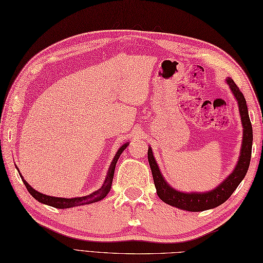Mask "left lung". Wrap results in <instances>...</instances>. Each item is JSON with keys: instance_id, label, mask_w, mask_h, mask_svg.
I'll return each instance as SVG.
<instances>
[{"instance_id": "left-lung-1", "label": "left lung", "mask_w": 263, "mask_h": 263, "mask_svg": "<svg viewBox=\"0 0 263 263\" xmlns=\"http://www.w3.org/2000/svg\"><path fill=\"white\" fill-rule=\"evenodd\" d=\"M227 84L229 85L232 94L234 95L237 105H239L240 118L243 126V137L239 160L236 162V166L233 169V172L221 184L209 192L185 193L178 191V189H175L163 178L159 166H158L155 159L154 152H152L151 146H149L148 160L151 168L152 177H154L158 196L164 203L170 206H174L176 209H180L188 212H203L211 209H215V207L222 205L224 201H227L230 198L231 195L233 194V192L240 185V182L243 180L248 173L250 160H251L253 132L251 121H250L249 118L247 101L244 99L239 87L233 82V79L228 77Z\"/></svg>"}]
</instances>
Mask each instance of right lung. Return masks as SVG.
Segmentation results:
<instances>
[{
    "label": "right lung",
    "instance_id": "right-lung-1",
    "mask_svg": "<svg viewBox=\"0 0 263 263\" xmlns=\"http://www.w3.org/2000/svg\"><path fill=\"white\" fill-rule=\"evenodd\" d=\"M129 145V142L124 143L123 145H121L117 154H115L113 160L109 164V168L107 170V174L105 177V180H104L103 185L95 191L94 193H91L87 196H82V197H71V198H67V197H53V196H49V195H45L42 193L36 192L35 189H33L31 186H30L28 182L23 179L22 175L19 173L21 179L23 181V184L26 185L28 192L31 194V196L33 198H35L38 201H40L41 204L45 205H49L52 206L54 209H70V207H75V206H82V205H87V204H91V203H96V201L102 200L104 197H106V195L111 191V186H112V181H113V176H114V170H115V166H117L118 159L120 158V156L122 155L126 146ZM16 167V166H15ZM17 172H19V168L16 167Z\"/></svg>",
    "mask_w": 263,
    "mask_h": 263
}]
</instances>
